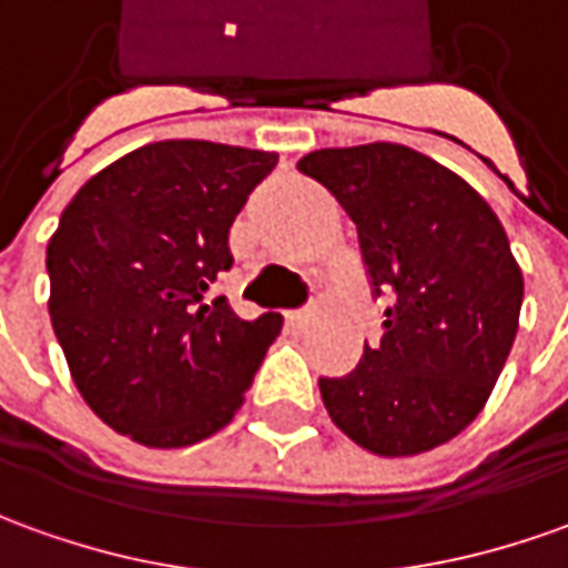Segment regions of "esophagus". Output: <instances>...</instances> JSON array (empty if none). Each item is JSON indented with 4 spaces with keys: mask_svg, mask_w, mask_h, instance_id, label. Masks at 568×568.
<instances>
[{
    "mask_svg": "<svg viewBox=\"0 0 568 568\" xmlns=\"http://www.w3.org/2000/svg\"><path fill=\"white\" fill-rule=\"evenodd\" d=\"M308 318H312V308H293V312H287V324L291 327H306Z\"/></svg>",
    "mask_w": 568,
    "mask_h": 568,
    "instance_id": "34e87169",
    "label": "esophagus"
}]
</instances>
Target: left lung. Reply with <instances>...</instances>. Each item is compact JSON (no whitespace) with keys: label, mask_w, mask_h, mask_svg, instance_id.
Listing matches in <instances>:
<instances>
[{"label":"left lung","mask_w":568,"mask_h":568,"mask_svg":"<svg viewBox=\"0 0 568 568\" xmlns=\"http://www.w3.org/2000/svg\"><path fill=\"white\" fill-rule=\"evenodd\" d=\"M355 222L374 296H389L381 346L322 377L324 408L383 457L429 452L476 420L519 327L523 272L476 191L405 144L324 148L296 163Z\"/></svg>","instance_id":"8db88e82"}]
</instances>
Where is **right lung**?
I'll return each mask as SVG.
<instances>
[{"label": "right lung", "mask_w": 568, "mask_h": 568, "mask_svg": "<svg viewBox=\"0 0 568 568\" xmlns=\"http://www.w3.org/2000/svg\"><path fill=\"white\" fill-rule=\"evenodd\" d=\"M277 154L172 139L92 175L45 250L49 315L85 405L148 448H185L244 405L284 318L206 293L229 229Z\"/></svg>", "instance_id": "add662e5"}]
</instances>
